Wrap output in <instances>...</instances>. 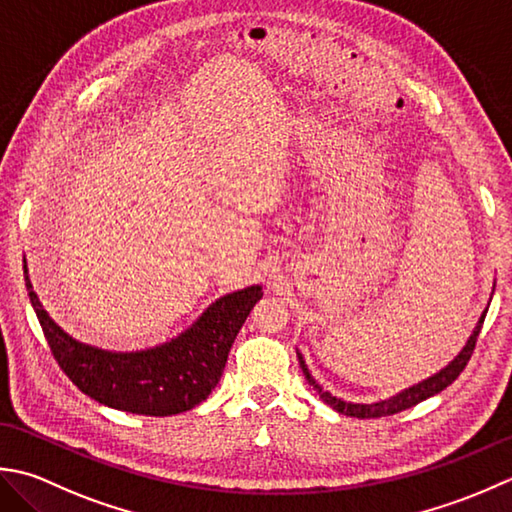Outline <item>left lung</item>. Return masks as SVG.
Here are the masks:
<instances>
[{"mask_svg": "<svg viewBox=\"0 0 512 512\" xmlns=\"http://www.w3.org/2000/svg\"><path fill=\"white\" fill-rule=\"evenodd\" d=\"M495 291V287H493ZM493 298V296H490ZM486 311L488 307L482 311V316H479L477 325L473 329L471 336H468L466 344L462 347V351L457 353V356L446 364V367H442L437 373L429 375V378H424L420 382L411 384V387H406L402 391H398L395 395H389V398L384 400H375V402H349V400H342L338 398V395L329 393L322 384L316 382L314 375H311V371L307 369L305 364V358H302V353L296 349V356H298V362H300V369L302 373H305L307 382L314 387V391L320 395L322 402L329 404L333 411H338L342 415H349V417H360V420H367V417H384V415H393V413H400L404 409H411V406L420 404L424 400L433 398V395L442 393L448 384H453L457 380V375H460L466 367V362L471 360V353L475 349V342H477V336L479 331H482V325H484V318H486Z\"/></svg>", "mask_w": 512, "mask_h": 512, "instance_id": "1", "label": "left lung"}]
</instances>
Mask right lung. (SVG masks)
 <instances>
[{
  "label": "right lung",
  "mask_w": 512,
  "mask_h": 512,
  "mask_svg": "<svg viewBox=\"0 0 512 512\" xmlns=\"http://www.w3.org/2000/svg\"><path fill=\"white\" fill-rule=\"evenodd\" d=\"M24 278L50 351L68 378L99 404L137 415H176L194 409L221 380L229 349L263 298V285L214 300L179 336L137 351H112L70 336L35 294L24 258Z\"/></svg>",
  "instance_id": "1"
}]
</instances>
